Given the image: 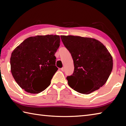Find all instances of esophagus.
<instances>
[{"instance_id": "esophagus-1", "label": "esophagus", "mask_w": 126, "mask_h": 126, "mask_svg": "<svg viewBox=\"0 0 126 126\" xmlns=\"http://www.w3.org/2000/svg\"><path fill=\"white\" fill-rule=\"evenodd\" d=\"M61 69V71H63V72H64V70H65V69H64V67H63V68H62Z\"/></svg>"}]
</instances>
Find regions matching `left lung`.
Masks as SVG:
<instances>
[{"label":"left lung","instance_id":"left-lung-1","mask_svg":"<svg viewBox=\"0 0 126 126\" xmlns=\"http://www.w3.org/2000/svg\"><path fill=\"white\" fill-rule=\"evenodd\" d=\"M61 38L74 63L73 73L67 77L69 86L86 94L103 86L113 68L112 57L106 47L91 38L61 35Z\"/></svg>","mask_w":126,"mask_h":126}]
</instances>
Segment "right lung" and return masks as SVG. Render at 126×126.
Here are the masks:
<instances>
[{"label": "right lung", "mask_w": 126, "mask_h": 126, "mask_svg": "<svg viewBox=\"0 0 126 126\" xmlns=\"http://www.w3.org/2000/svg\"><path fill=\"white\" fill-rule=\"evenodd\" d=\"M59 44V35H37L28 38L13 50L10 58L11 72L23 89L36 94L49 86L58 69L54 54Z\"/></svg>", "instance_id": "obj_1"}]
</instances>
